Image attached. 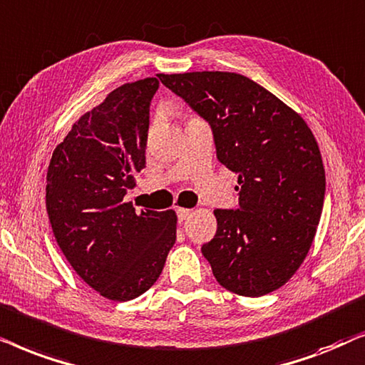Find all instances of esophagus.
Returning <instances> with one entry per match:
<instances>
[{
    "instance_id": "34e87169",
    "label": "esophagus",
    "mask_w": 365,
    "mask_h": 365,
    "mask_svg": "<svg viewBox=\"0 0 365 365\" xmlns=\"http://www.w3.org/2000/svg\"><path fill=\"white\" fill-rule=\"evenodd\" d=\"M177 215H178V220L183 222V220H187V218L192 215V210H190V208H182V207H180V208H177Z\"/></svg>"
}]
</instances>
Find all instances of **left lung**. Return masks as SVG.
Returning <instances> with one entry per match:
<instances>
[{"label": "left lung", "instance_id": "left-lung-1", "mask_svg": "<svg viewBox=\"0 0 365 365\" xmlns=\"http://www.w3.org/2000/svg\"><path fill=\"white\" fill-rule=\"evenodd\" d=\"M213 130L217 158L239 177V208L220 210L202 247L223 289L260 297L287 284L312 245L325 195L317 140L297 111L230 71L158 75Z\"/></svg>", "mask_w": 365, "mask_h": 365}]
</instances>
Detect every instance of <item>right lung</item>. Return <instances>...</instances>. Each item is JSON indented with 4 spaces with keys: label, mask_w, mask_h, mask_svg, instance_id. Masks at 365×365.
<instances>
[{
    "label": "right lung",
    "mask_w": 365,
    "mask_h": 365,
    "mask_svg": "<svg viewBox=\"0 0 365 365\" xmlns=\"http://www.w3.org/2000/svg\"><path fill=\"white\" fill-rule=\"evenodd\" d=\"M158 78L125 83L75 121L53 152L46 212L63 255L101 297L126 302L152 287L177 240L175 210L123 202L145 168Z\"/></svg>",
    "instance_id": "add662e5"
}]
</instances>
